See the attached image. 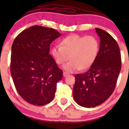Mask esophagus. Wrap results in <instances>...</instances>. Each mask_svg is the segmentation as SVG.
<instances>
[{
  "label": "esophagus",
  "mask_w": 129,
  "mask_h": 129,
  "mask_svg": "<svg viewBox=\"0 0 129 129\" xmlns=\"http://www.w3.org/2000/svg\"><path fill=\"white\" fill-rule=\"evenodd\" d=\"M69 75V73H68L67 72H63V77H67V76H68Z\"/></svg>",
  "instance_id": "esophagus-1"
}]
</instances>
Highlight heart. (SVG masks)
Returning a JSON list of instances; mask_svg holds the SVG:
<instances>
[{
    "label": "heart",
    "mask_w": 129,
    "mask_h": 129,
    "mask_svg": "<svg viewBox=\"0 0 129 129\" xmlns=\"http://www.w3.org/2000/svg\"><path fill=\"white\" fill-rule=\"evenodd\" d=\"M60 45H54L52 54L58 64L71 60L63 68L70 72L86 69L93 63L99 50V42L94 36L71 35L63 39Z\"/></svg>",
    "instance_id": "1"
}]
</instances>
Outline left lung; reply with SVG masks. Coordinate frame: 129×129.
Wrapping results in <instances>:
<instances>
[{"label":"left lung","instance_id":"obj_1","mask_svg":"<svg viewBox=\"0 0 129 129\" xmlns=\"http://www.w3.org/2000/svg\"><path fill=\"white\" fill-rule=\"evenodd\" d=\"M100 49L90 69L84 74H77L73 97L77 104L94 107L102 104L115 89L121 69L120 49L116 40L109 33L99 28Z\"/></svg>","mask_w":129,"mask_h":129}]
</instances>
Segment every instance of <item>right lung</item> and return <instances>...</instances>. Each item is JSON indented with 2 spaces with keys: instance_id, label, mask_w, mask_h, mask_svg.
Listing matches in <instances>:
<instances>
[{
  "instance_id": "right-lung-1",
  "label": "right lung",
  "mask_w": 129,
  "mask_h": 129,
  "mask_svg": "<svg viewBox=\"0 0 129 129\" xmlns=\"http://www.w3.org/2000/svg\"><path fill=\"white\" fill-rule=\"evenodd\" d=\"M61 36L55 29L34 25L20 32L12 45L10 73L15 89L30 104L46 105L54 98L63 72L49 54Z\"/></svg>"
}]
</instances>
